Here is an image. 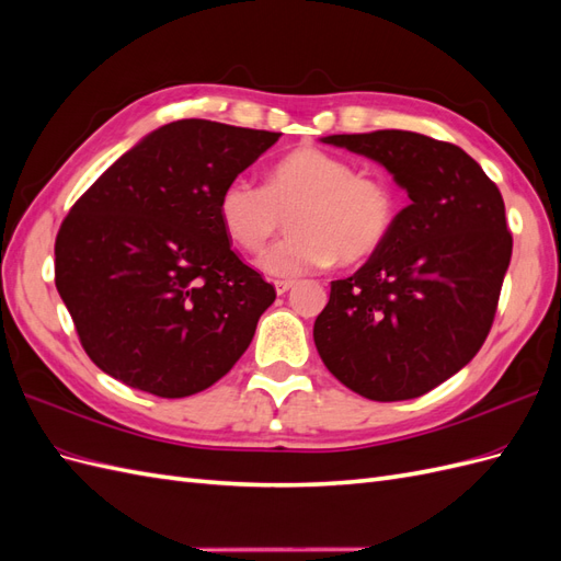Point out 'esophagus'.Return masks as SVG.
Wrapping results in <instances>:
<instances>
[{
	"mask_svg": "<svg viewBox=\"0 0 561 561\" xmlns=\"http://www.w3.org/2000/svg\"><path fill=\"white\" fill-rule=\"evenodd\" d=\"M274 287H276V293L278 295H285V293H290L293 287H295V280H287V278H283V280H276L274 283Z\"/></svg>",
	"mask_w": 561,
	"mask_h": 561,
	"instance_id": "34e87169",
	"label": "esophagus"
}]
</instances>
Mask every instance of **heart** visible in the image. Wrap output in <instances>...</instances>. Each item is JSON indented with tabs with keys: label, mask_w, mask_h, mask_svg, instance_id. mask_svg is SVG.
Listing matches in <instances>:
<instances>
[{
	"label": "heart",
	"mask_w": 561,
	"mask_h": 561,
	"mask_svg": "<svg viewBox=\"0 0 561 561\" xmlns=\"http://www.w3.org/2000/svg\"><path fill=\"white\" fill-rule=\"evenodd\" d=\"M219 222L233 243L262 250L293 213L295 233L260 257L268 276H299L371 257L396 222V194L355 165L318 147H301L271 168L264 184L231 180L219 196Z\"/></svg>",
	"instance_id": "1"
}]
</instances>
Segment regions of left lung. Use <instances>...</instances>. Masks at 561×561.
Segmentation results:
<instances>
[{
  "label": "left lung",
  "instance_id": "1",
  "mask_svg": "<svg viewBox=\"0 0 561 561\" xmlns=\"http://www.w3.org/2000/svg\"><path fill=\"white\" fill-rule=\"evenodd\" d=\"M410 196L386 243L332 280L313 342L332 375L379 402L412 400L480 351L513 254L499 186L461 147L410 130L328 135Z\"/></svg>",
  "mask_w": 561,
  "mask_h": 561
}]
</instances>
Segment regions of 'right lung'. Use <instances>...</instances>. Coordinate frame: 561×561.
Listing matches in <instances>:
<instances>
[{"label":"right lung","mask_w":561,"mask_h":561,"mask_svg":"<svg viewBox=\"0 0 561 561\" xmlns=\"http://www.w3.org/2000/svg\"><path fill=\"white\" fill-rule=\"evenodd\" d=\"M278 138L182 118L145 135L75 203L56 239V287L105 375L186 398L245 353L276 290L236 257L217 206Z\"/></svg>","instance_id":"obj_1"}]
</instances>
